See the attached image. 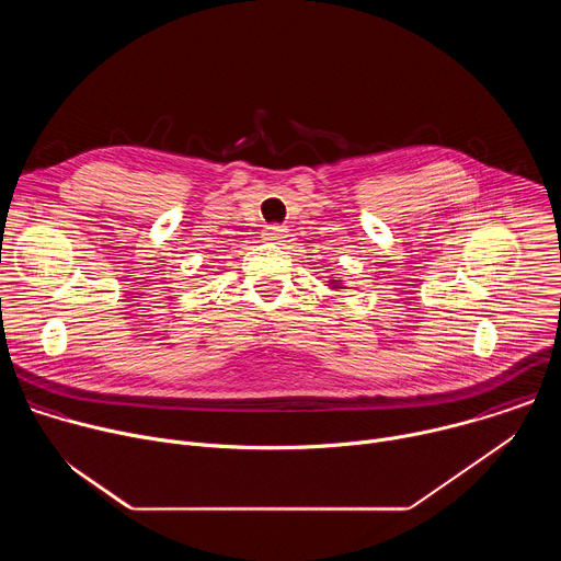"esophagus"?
Returning <instances> with one entry per match:
<instances>
[{"label": "esophagus", "mask_w": 561, "mask_h": 561, "mask_svg": "<svg viewBox=\"0 0 561 561\" xmlns=\"http://www.w3.org/2000/svg\"><path fill=\"white\" fill-rule=\"evenodd\" d=\"M262 237H264V242H268V244H277V242H282V239L286 237V228L284 226H266L264 228V232H262Z\"/></svg>", "instance_id": "obj_1"}]
</instances>
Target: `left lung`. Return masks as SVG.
<instances>
[{"label": "left lung", "instance_id": "left-lung-1", "mask_svg": "<svg viewBox=\"0 0 561 561\" xmlns=\"http://www.w3.org/2000/svg\"><path fill=\"white\" fill-rule=\"evenodd\" d=\"M329 286H331V288H344V286H342V284H340V282H337V279H333V282H331V284H329Z\"/></svg>", "mask_w": 561, "mask_h": 561}]
</instances>
